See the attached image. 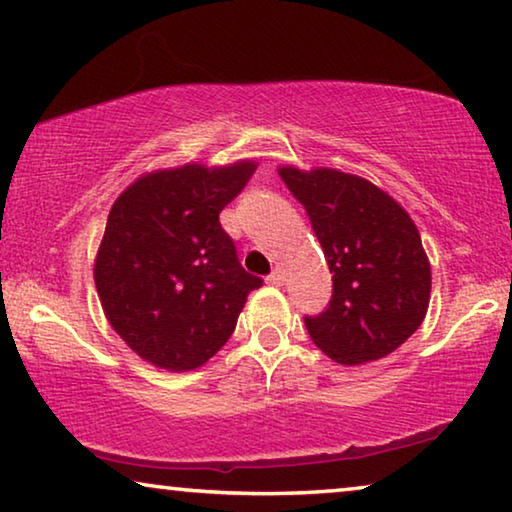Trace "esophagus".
<instances>
[{
    "label": "esophagus",
    "instance_id": "34e87169",
    "mask_svg": "<svg viewBox=\"0 0 512 512\" xmlns=\"http://www.w3.org/2000/svg\"><path fill=\"white\" fill-rule=\"evenodd\" d=\"M266 282H269V285H273V287H280L282 285V273L280 271H273L269 278H266Z\"/></svg>",
    "mask_w": 512,
    "mask_h": 512
}]
</instances>
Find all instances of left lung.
<instances>
[{
  "instance_id": "obj_1",
  "label": "left lung",
  "mask_w": 512,
  "mask_h": 512,
  "mask_svg": "<svg viewBox=\"0 0 512 512\" xmlns=\"http://www.w3.org/2000/svg\"><path fill=\"white\" fill-rule=\"evenodd\" d=\"M305 207L332 273L326 310L305 316L312 342L339 364L380 360L421 321L431 298V266L412 218L362 177L319 168H280Z\"/></svg>"
}]
</instances>
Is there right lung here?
Segmentation results:
<instances>
[{"label":"right lung","mask_w":512,"mask_h":512,"mask_svg":"<svg viewBox=\"0 0 512 512\" xmlns=\"http://www.w3.org/2000/svg\"><path fill=\"white\" fill-rule=\"evenodd\" d=\"M255 168L159 170L113 202L95 287L113 330L154 367L205 364L230 339L250 291L262 287L218 221Z\"/></svg>","instance_id":"right-lung-1"}]
</instances>
